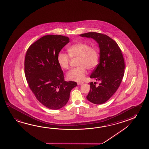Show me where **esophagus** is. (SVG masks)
Wrapping results in <instances>:
<instances>
[{
	"label": "esophagus",
	"mask_w": 149,
	"mask_h": 149,
	"mask_svg": "<svg viewBox=\"0 0 149 149\" xmlns=\"http://www.w3.org/2000/svg\"><path fill=\"white\" fill-rule=\"evenodd\" d=\"M83 83H84V82H82V81H79V82H77V84H78V85H82Z\"/></svg>",
	"instance_id": "1"
}]
</instances>
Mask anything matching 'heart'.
<instances>
[{"instance_id": "1", "label": "heart", "mask_w": 149, "mask_h": 149, "mask_svg": "<svg viewBox=\"0 0 149 149\" xmlns=\"http://www.w3.org/2000/svg\"><path fill=\"white\" fill-rule=\"evenodd\" d=\"M68 54L60 52L58 54L57 60L61 68L68 70L70 68V62L71 58H78L77 68H73L67 74V77L71 81H83L85 77L86 69L93 70L97 65L99 54L97 48L90 47L85 42H78L74 44L68 49Z\"/></svg>"}]
</instances>
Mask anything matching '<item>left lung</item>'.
Wrapping results in <instances>:
<instances>
[{"label": "left lung", "instance_id": "obj_1", "mask_svg": "<svg viewBox=\"0 0 149 149\" xmlns=\"http://www.w3.org/2000/svg\"><path fill=\"white\" fill-rule=\"evenodd\" d=\"M91 38L99 44V63L93 71L90 77L101 81L98 86L91 82L90 90L86 98L95 104L106 102L119 87L124 75V59L117 43L110 37L96 32L80 35Z\"/></svg>", "mask_w": 149, "mask_h": 149}]
</instances>
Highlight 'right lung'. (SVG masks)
<instances>
[{
  "label": "right lung",
  "mask_w": 149,
  "mask_h": 149,
  "mask_svg": "<svg viewBox=\"0 0 149 149\" xmlns=\"http://www.w3.org/2000/svg\"><path fill=\"white\" fill-rule=\"evenodd\" d=\"M70 42L68 37L48 35L27 49L24 61L28 85L39 102L52 110L61 109L68 102L75 81H66L57 60L61 49Z\"/></svg>",
  "instance_id": "add662e5"
}]
</instances>
